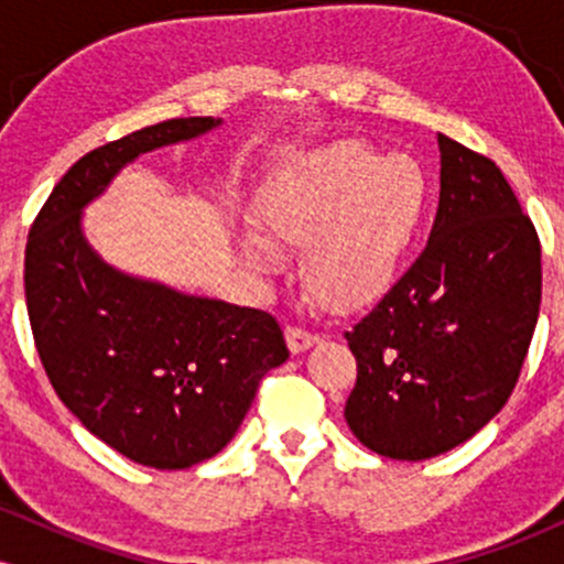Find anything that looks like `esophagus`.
I'll return each mask as SVG.
<instances>
[{"label": "esophagus", "instance_id": "esophagus-1", "mask_svg": "<svg viewBox=\"0 0 564 564\" xmlns=\"http://www.w3.org/2000/svg\"><path fill=\"white\" fill-rule=\"evenodd\" d=\"M286 341H289L291 352H302V349L313 347L315 341H318V334L307 332V328H302V326H289L286 328Z\"/></svg>", "mask_w": 564, "mask_h": 564}]
</instances>
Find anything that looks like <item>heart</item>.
Returning a JSON list of instances; mask_svg holds the SVG:
<instances>
[{"instance_id": "obj_1", "label": "heart", "mask_w": 564, "mask_h": 564, "mask_svg": "<svg viewBox=\"0 0 564 564\" xmlns=\"http://www.w3.org/2000/svg\"><path fill=\"white\" fill-rule=\"evenodd\" d=\"M430 196V174L416 159L341 140L278 174L262 198V219L278 241H310L307 281L321 302L355 307L398 273ZM246 254L257 268L275 264V246L262 236L246 241Z\"/></svg>"}]
</instances>
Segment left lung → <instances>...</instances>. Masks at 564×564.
Segmentation results:
<instances>
[{"label":"left lung","mask_w":564,"mask_h":564,"mask_svg":"<svg viewBox=\"0 0 564 564\" xmlns=\"http://www.w3.org/2000/svg\"><path fill=\"white\" fill-rule=\"evenodd\" d=\"M440 204L416 262L345 339L358 379L345 405L373 453L424 462L501 411L541 307V241L503 172L437 134Z\"/></svg>","instance_id":"1"}]
</instances>
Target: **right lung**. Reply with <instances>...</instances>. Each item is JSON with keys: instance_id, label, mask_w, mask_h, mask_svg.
<instances>
[{"instance_id": "add662e5", "label": "right lung", "mask_w": 564, "mask_h": 564, "mask_svg": "<svg viewBox=\"0 0 564 564\" xmlns=\"http://www.w3.org/2000/svg\"><path fill=\"white\" fill-rule=\"evenodd\" d=\"M170 119L95 148L63 174L25 243V307L57 398L142 467L185 469L230 443L257 387L289 358L270 313L116 273L84 243L79 212L140 153L196 138Z\"/></svg>"}]
</instances>
